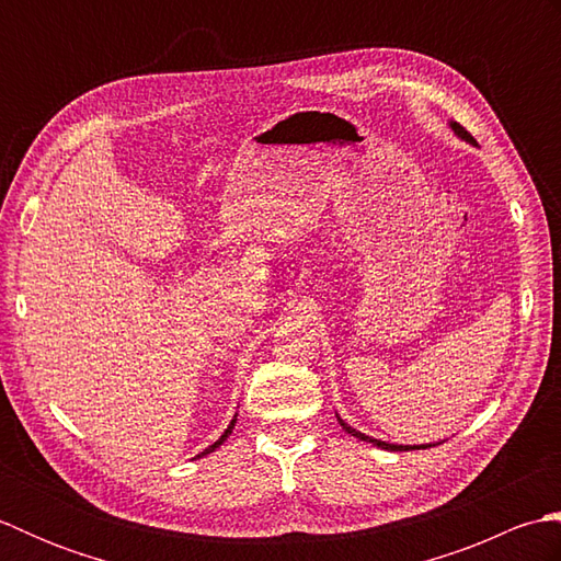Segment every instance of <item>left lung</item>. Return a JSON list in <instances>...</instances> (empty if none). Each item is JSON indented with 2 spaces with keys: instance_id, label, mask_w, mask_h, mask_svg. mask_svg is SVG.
Listing matches in <instances>:
<instances>
[{
  "instance_id": "8db88e82",
  "label": "left lung",
  "mask_w": 561,
  "mask_h": 561,
  "mask_svg": "<svg viewBox=\"0 0 561 561\" xmlns=\"http://www.w3.org/2000/svg\"><path fill=\"white\" fill-rule=\"evenodd\" d=\"M450 127H453V133H456L458 137H462V139H468V141H472L474 145V139H472V135L468 133V129H465L462 125H458V123H450ZM340 424H342V428L347 434H352V436H356V438H362V440H366V444H374V446H378V448H386V450H412V448H428V446H398V444H386V440H378V438H371V436H366V434H362V432H356V428H352L350 424H344L342 420H340Z\"/></svg>"
}]
</instances>
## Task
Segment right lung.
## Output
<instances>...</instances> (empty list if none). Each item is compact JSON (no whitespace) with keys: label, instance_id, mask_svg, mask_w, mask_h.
<instances>
[{"label":"right lung","instance_id":"right-lung-1","mask_svg":"<svg viewBox=\"0 0 561 561\" xmlns=\"http://www.w3.org/2000/svg\"><path fill=\"white\" fill-rule=\"evenodd\" d=\"M233 424H236V420H231V424H229V428H226V432H224V434H221V438H219V440H214V444H211V446H209V448H205V453H202V456H207V453H211V450H214V448H219V446H221V444H224V440H226V436H229V434H231V432H233Z\"/></svg>","mask_w":561,"mask_h":561}]
</instances>
